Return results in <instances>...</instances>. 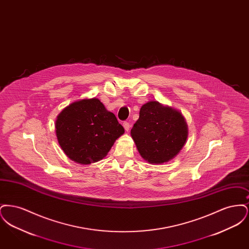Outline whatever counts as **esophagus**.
<instances>
[{
	"mask_svg": "<svg viewBox=\"0 0 249 249\" xmlns=\"http://www.w3.org/2000/svg\"><path fill=\"white\" fill-rule=\"evenodd\" d=\"M123 127H124V129L126 131H129L130 130V123L128 122V121H125V122H123Z\"/></svg>",
	"mask_w": 249,
	"mask_h": 249,
	"instance_id": "esophagus-1",
	"label": "esophagus"
}]
</instances>
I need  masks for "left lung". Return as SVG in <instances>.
<instances>
[{
  "label": "left lung",
  "mask_w": 249,
  "mask_h": 249,
  "mask_svg": "<svg viewBox=\"0 0 249 249\" xmlns=\"http://www.w3.org/2000/svg\"><path fill=\"white\" fill-rule=\"evenodd\" d=\"M130 135L145 161L162 164L176 158L183 148L189 128L179 110L149 101L141 107Z\"/></svg>",
  "instance_id": "left-lung-1"
}]
</instances>
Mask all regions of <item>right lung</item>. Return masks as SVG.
I'll return each mask as SVG.
<instances>
[{"instance_id": "add662e5", "label": "right lung", "mask_w": 249, "mask_h": 249, "mask_svg": "<svg viewBox=\"0 0 249 249\" xmlns=\"http://www.w3.org/2000/svg\"><path fill=\"white\" fill-rule=\"evenodd\" d=\"M56 136L66 156L84 165L107 157L124 132L116 116L97 98H85L65 107L57 117Z\"/></svg>"}]
</instances>
